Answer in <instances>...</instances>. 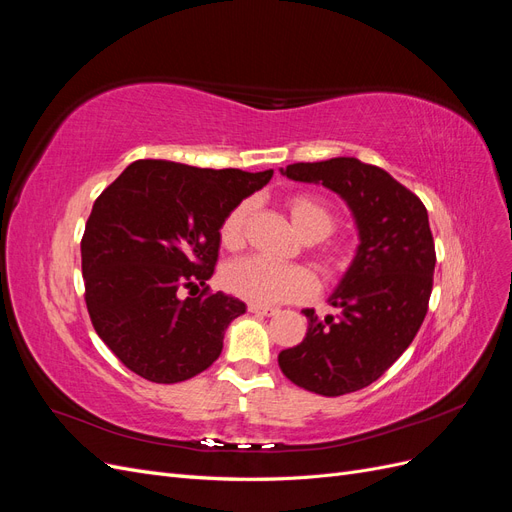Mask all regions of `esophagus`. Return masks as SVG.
Listing matches in <instances>:
<instances>
[{"label":"esophagus","mask_w":512,"mask_h":512,"mask_svg":"<svg viewBox=\"0 0 512 512\" xmlns=\"http://www.w3.org/2000/svg\"><path fill=\"white\" fill-rule=\"evenodd\" d=\"M247 312H252L256 316H273V314H277V307H265V305L250 303L247 305Z\"/></svg>","instance_id":"1"}]
</instances>
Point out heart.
Returning <instances> with one entry per match:
<instances>
[{
  "label": "heart",
  "instance_id": "b5f03b06",
  "mask_svg": "<svg viewBox=\"0 0 512 512\" xmlns=\"http://www.w3.org/2000/svg\"><path fill=\"white\" fill-rule=\"evenodd\" d=\"M286 209L301 235L312 241V254L322 271L339 273L348 269L354 254L352 243L331 237L337 226V213L327 200L301 192L286 200ZM250 213V200H241L224 215L220 224V243L228 250H239L245 243ZM222 282L228 292L254 305L301 301L316 290L314 275L305 267L277 265V262L262 256H245L228 262L222 273Z\"/></svg>",
  "mask_w": 512,
  "mask_h": 512
}]
</instances>
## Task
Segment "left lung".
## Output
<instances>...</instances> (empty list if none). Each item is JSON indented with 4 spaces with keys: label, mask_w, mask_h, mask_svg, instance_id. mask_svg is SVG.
<instances>
[{
    "label": "left lung",
    "mask_w": 512,
    "mask_h": 512,
    "mask_svg": "<svg viewBox=\"0 0 512 512\" xmlns=\"http://www.w3.org/2000/svg\"><path fill=\"white\" fill-rule=\"evenodd\" d=\"M288 179L322 183L354 213L361 245L329 299L342 316L305 309L303 342L282 350L284 376L305 391L337 397L365 389L412 344L429 309L436 245L427 209L386 170L356 158L297 162Z\"/></svg>",
    "instance_id": "obj_1"
}]
</instances>
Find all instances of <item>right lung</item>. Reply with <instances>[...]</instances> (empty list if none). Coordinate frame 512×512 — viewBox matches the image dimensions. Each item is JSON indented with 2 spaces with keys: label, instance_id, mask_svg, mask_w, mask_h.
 <instances>
[{
  "label": "right lung",
  "instance_id": "right-lung-1",
  "mask_svg": "<svg viewBox=\"0 0 512 512\" xmlns=\"http://www.w3.org/2000/svg\"><path fill=\"white\" fill-rule=\"evenodd\" d=\"M273 170L136 160L96 198L81 239L87 312L102 342L136 376L190 380L222 352L245 303L211 292L224 215ZM181 287L196 289L181 300Z\"/></svg>",
  "mask_w": 512,
  "mask_h": 512
}]
</instances>
